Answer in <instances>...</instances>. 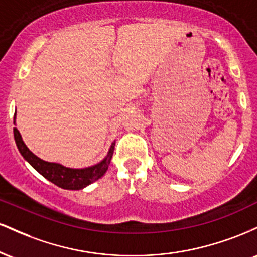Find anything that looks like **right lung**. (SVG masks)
I'll return each instance as SVG.
<instances>
[{
	"label": "right lung",
	"mask_w": 257,
	"mask_h": 257,
	"mask_svg": "<svg viewBox=\"0 0 257 257\" xmlns=\"http://www.w3.org/2000/svg\"><path fill=\"white\" fill-rule=\"evenodd\" d=\"M14 124H16V113H14ZM13 132L17 147L19 152L22 153L23 157L43 178L49 180V181L59 186V187L65 188V190H81V188L87 187L88 185L93 184L94 181L101 178L106 173V170H107L108 166H110L112 155H113L114 143H112L107 156L100 163L95 164V166L83 168V169H72V168L64 167L59 163H52V162H46L43 159L38 158L25 145L19 131L14 128Z\"/></svg>",
	"instance_id": "add662e5"
}]
</instances>
